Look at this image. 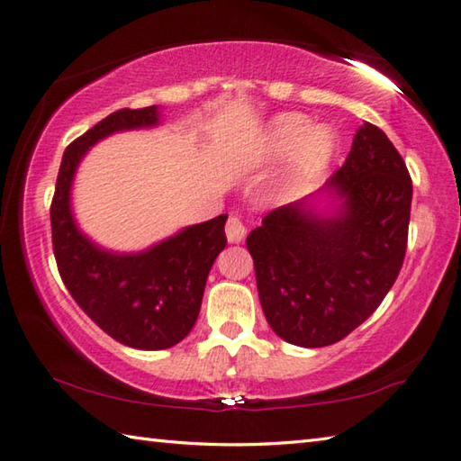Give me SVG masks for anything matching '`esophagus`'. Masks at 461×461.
Returning a JSON list of instances; mask_svg holds the SVG:
<instances>
[{"instance_id": "esophagus-1", "label": "esophagus", "mask_w": 461, "mask_h": 461, "mask_svg": "<svg viewBox=\"0 0 461 461\" xmlns=\"http://www.w3.org/2000/svg\"><path fill=\"white\" fill-rule=\"evenodd\" d=\"M246 233H248V228L244 225V221H241L240 217L231 215L228 223H225V236H228L230 244H240V241L246 238Z\"/></svg>"}]
</instances>
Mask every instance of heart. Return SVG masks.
Returning a JSON list of instances; mask_svg holds the SVG:
<instances>
[{
  "instance_id": "heart-1",
  "label": "heart",
  "mask_w": 461,
  "mask_h": 461,
  "mask_svg": "<svg viewBox=\"0 0 461 461\" xmlns=\"http://www.w3.org/2000/svg\"><path fill=\"white\" fill-rule=\"evenodd\" d=\"M338 134L330 126H313L307 115L286 112L272 118L248 158V167L264 170L286 160L272 185V203H291L305 194L331 165Z\"/></svg>"
}]
</instances>
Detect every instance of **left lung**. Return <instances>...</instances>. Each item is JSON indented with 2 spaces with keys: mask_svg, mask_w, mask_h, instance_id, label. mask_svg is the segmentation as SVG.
<instances>
[{
  "mask_svg": "<svg viewBox=\"0 0 461 461\" xmlns=\"http://www.w3.org/2000/svg\"><path fill=\"white\" fill-rule=\"evenodd\" d=\"M411 199L401 154L364 122L338 173L270 212L246 240L272 331L294 346L323 348L364 323L401 272Z\"/></svg>",
  "mask_w": 461,
  "mask_h": 461,
  "instance_id": "obj_1",
  "label": "left lung"
}]
</instances>
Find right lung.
<instances>
[{"label": "right lung", "instance_id": "add662e5", "mask_svg": "<svg viewBox=\"0 0 461 461\" xmlns=\"http://www.w3.org/2000/svg\"><path fill=\"white\" fill-rule=\"evenodd\" d=\"M160 107L120 109L62 154L50 207L52 248L62 283L85 313L128 348L167 349L193 330L213 262L228 244V215L186 225L138 252H115L75 220L73 183L93 146L120 131L160 126Z\"/></svg>", "mask_w": 461, "mask_h": 461}]
</instances>
